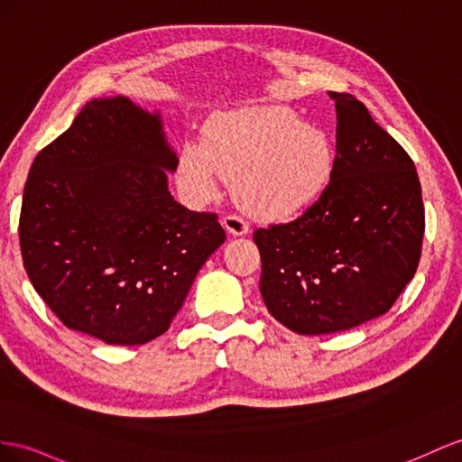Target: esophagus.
Wrapping results in <instances>:
<instances>
[{"instance_id": "1", "label": "esophagus", "mask_w": 462, "mask_h": 462, "mask_svg": "<svg viewBox=\"0 0 462 462\" xmlns=\"http://www.w3.org/2000/svg\"><path fill=\"white\" fill-rule=\"evenodd\" d=\"M222 226L228 234L232 236H244L250 232V226H247V222L242 220L240 217H224L222 218Z\"/></svg>"}]
</instances>
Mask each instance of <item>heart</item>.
Instances as JSON below:
<instances>
[{"label": "heart", "instance_id": "1", "mask_svg": "<svg viewBox=\"0 0 462 462\" xmlns=\"http://www.w3.org/2000/svg\"><path fill=\"white\" fill-rule=\"evenodd\" d=\"M329 136L297 113L255 107L215 118L205 142L191 140L177 160V181L195 203L217 199L234 181L238 205L262 222H285L314 207L332 181Z\"/></svg>", "mask_w": 462, "mask_h": 462}]
</instances>
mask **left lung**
Returning <instances> with one entry per match:
<instances>
[{
    "label": "left lung",
    "instance_id": "8db88e82",
    "mask_svg": "<svg viewBox=\"0 0 462 462\" xmlns=\"http://www.w3.org/2000/svg\"><path fill=\"white\" fill-rule=\"evenodd\" d=\"M336 101V170L302 217L259 228L262 291L271 316L302 336L383 316L416 273L425 215L411 158L361 101Z\"/></svg>",
    "mask_w": 462,
    "mask_h": 462
}]
</instances>
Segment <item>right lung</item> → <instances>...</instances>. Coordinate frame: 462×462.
<instances>
[{
  "label": "right lung",
  "instance_id": "obj_1",
  "mask_svg": "<svg viewBox=\"0 0 462 462\" xmlns=\"http://www.w3.org/2000/svg\"><path fill=\"white\" fill-rule=\"evenodd\" d=\"M160 111L89 101L34 158L19 242L34 291L76 332L109 346L156 339L226 240L217 215L177 203Z\"/></svg>",
  "mask_w": 462,
  "mask_h": 462
}]
</instances>
